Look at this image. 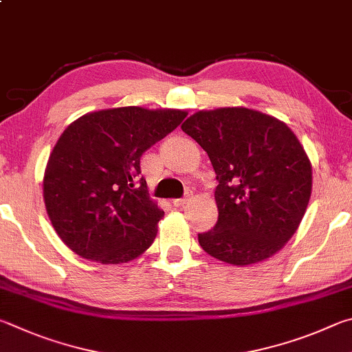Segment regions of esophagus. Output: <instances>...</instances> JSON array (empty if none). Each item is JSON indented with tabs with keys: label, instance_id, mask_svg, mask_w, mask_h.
I'll return each instance as SVG.
<instances>
[{
	"label": "esophagus",
	"instance_id": "34e87169",
	"mask_svg": "<svg viewBox=\"0 0 352 352\" xmlns=\"http://www.w3.org/2000/svg\"><path fill=\"white\" fill-rule=\"evenodd\" d=\"M188 201V198H179V199H173V206L175 207H181L186 204V202Z\"/></svg>",
	"mask_w": 352,
	"mask_h": 352
}]
</instances>
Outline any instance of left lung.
I'll list each match as a JSON object with an SVG mask.
<instances>
[{"instance_id":"8db88e82","label":"left lung","mask_w":352,"mask_h":352,"mask_svg":"<svg viewBox=\"0 0 352 352\" xmlns=\"http://www.w3.org/2000/svg\"><path fill=\"white\" fill-rule=\"evenodd\" d=\"M182 131L207 151L219 182L218 223L199 233L208 255L233 266L267 260L297 232L312 192V166L285 122L249 108L198 111Z\"/></svg>"}]
</instances>
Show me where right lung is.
I'll return each instance as SVG.
<instances>
[{"instance_id": "add662e5", "label": "right lung", "mask_w": 352, "mask_h": 352, "mask_svg": "<svg viewBox=\"0 0 352 352\" xmlns=\"http://www.w3.org/2000/svg\"><path fill=\"white\" fill-rule=\"evenodd\" d=\"M186 117L123 107L88 113L65 129L47 160L43 198L67 248L102 264L128 263L150 248L164 212L139 176L140 156Z\"/></svg>"}]
</instances>
